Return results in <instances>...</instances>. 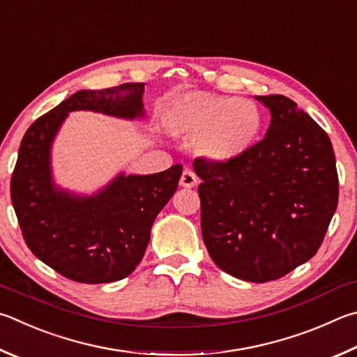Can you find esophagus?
Returning a JSON list of instances; mask_svg holds the SVG:
<instances>
[{
	"label": "esophagus",
	"mask_w": 357,
	"mask_h": 357,
	"mask_svg": "<svg viewBox=\"0 0 357 357\" xmlns=\"http://www.w3.org/2000/svg\"><path fill=\"white\" fill-rule=\"evenodd\" d=\"M198 183V179L195 176V173L192 170H184L183 174H181V179H179V185L181 187H185V189H192V187H195Z\"/></svg>",
	"instance_id": "esophagus-1"
}]
</instances>
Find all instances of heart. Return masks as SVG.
Masks as SVG:
<instances>
[{
    "label": "heart",
    "mask_w": 357,
    "mask_h": 357,
    "mask_svg": "<svg viewBox=\"0 0 357 357\" xmlns=\"http://www.w3.org/2000/svg\"><path fill=\"white\" fill-rule=\"evenodd\" d=\"M262 114L246 98L189 92L172 102L167 131L195 140V153L213 164H229L248 154L262 132Z\"/></svg>",
    "instance_id": "b5f03b06"
}]
</instances>
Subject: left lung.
Segmentation results:
<instances>
[{
    "label": "left lung",
    "mask_w": 357,
    "mask_h": 357,
    "mask_svg": "<svg viewBox=\"0 0 357 357\" xmlns=\"http://www.w3.org/2000/svg\"><path fill=\"white\" fill-rule=\"evenodd\" d=\"M270 126L229 164L193 162L201 178V232L212 261L250 282L280 280L307 262L339 201L328 134L284 95L256 96Z\"/></svg>",
    "instance_id": "1"
}]
</instances>
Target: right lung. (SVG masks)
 <instances>
[{
  "instance_id": "add662e5",
  "label": "right lung",
  "mask_w": 357,
  "mask_h": 357,
  "mask_svg": "<svg viewBox=\"0 0 357 357\" xmlns=\"http://www.w3.org/2000/svg\"><path fill=\"white\" fill-rule=\"evenodd\" d=\"M144 92V82L79 90L32 123L22 140L10 198L24 242L71 281L102 284L131 275L145 255L154 220L178 189L179 164L153 174L120 172L90 195L54 181L51 150L70 112L142 120Z\"/></svg>"
}]
</instances>
